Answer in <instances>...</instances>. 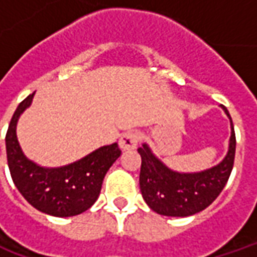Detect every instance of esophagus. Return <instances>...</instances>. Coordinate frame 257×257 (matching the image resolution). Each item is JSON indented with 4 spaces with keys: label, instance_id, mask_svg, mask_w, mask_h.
Wrapping results in <instances>:
<instances>
[{
    "label": "esophagus",
    "instance_id": "34e87169",
    "mask_svg": "<svg viewBox=\"0 0 257 257\" xmlns=\"http://www.w3.org/2000/svg\"><path fill=\"white\" fill-rule=\"evenodd\" d=\"M138 142H139V135L136 132H126L123 134L121 138H119V149L122 151L134 150L138 146Z\"/></svg>",
    "mask_w": 257,
    "mask_h": 257
}]
</instances>
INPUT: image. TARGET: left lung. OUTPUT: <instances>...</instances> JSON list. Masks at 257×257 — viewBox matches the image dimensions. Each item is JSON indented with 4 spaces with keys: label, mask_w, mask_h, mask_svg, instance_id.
I'll list each match as a JSON object with an SVG mask.
<instances>
[{
    "label": "left lung",
    "mask_w": 257,
    "mask_h": 257,
    "mask_svg": "<svg viewBox=\"0 0 257 257\" xmlns=\"http://www.w3.org/2000/svg\"><path fill=\"white\" fill-rule=\"evenodd\" d=\"M230 119L231 135L228 150L217 165L199 172H178L167 167L147 143L138 149L142 157L140 191L146 204L158 215L186 217L208 208L224 189L234 165L235 134L230 112L220 106Z\"/></svg>",
    "instance_id": "1"
}]
</instances>
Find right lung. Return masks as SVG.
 <instances>
[{
  "mask_svg": "<svg viewBox=\"0 0 257 257\" xmlns=\"http://www.w3.org/2000/svg\"><path fill=\"white\" fill-rule=\"evenodd\" d=\"M34 93L18 106L7 132L5 146L11 176L26 201L42 213L56 217L79 215L99 198L103 179L121 156V150L117 143L103 146L78 161L58 168L41 167L29 160L19 145L16 126L20 115L31 106Z\"/></svg>",
  "mask_w": 257,
  "mask_h": 257,
  "instance_id": "1",
  "label": "right lung"
}]
</instances>
